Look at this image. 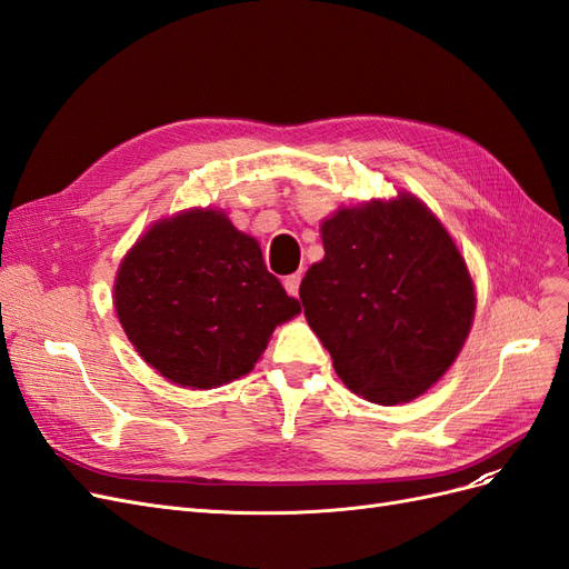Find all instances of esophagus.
I'll return each instance as SVG.
<instances>
[{
	"mask_svg": "<svg viewBox=\"0 0 569 569\" xmlns=\"http://www.w3.org/2000/svg\"><path fill=\"white\" fill-rule=\"evenodd\" d=\"M301 270L299 272H291V274H287L284 278V289H287V295H291V297H299V284H301Z\"/></svg>",
	"mask_w": 569,
	"mask_h": 569,
	"instance_id": "obj_1",
	"label": "esophagus"
}]
</instances>
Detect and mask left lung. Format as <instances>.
<instances>
[{"label": "left lung", "mask_w": 569, "mask_h": 569, "mask_svg": "<svg viewBox=\"0 0 569 569\" xmlns=\"http://www.w3.org/2000/svg\"><path fill=\"white\" fill-rule=\"evenodd\" d=\"M325 258L299 287L341 382L396 406L449 370L470 332L475 289L453 239L410 194L322 222Z\"/></svg>", "instance_id": "obj_1"}]
</instances>
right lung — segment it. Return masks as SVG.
Returning <instances> with one entry per match:
<instances>
[{
  "instance_id": "1",
  "label": "right lung",
  "mask_w": 569,
  "mask_h": 569,
  "mask_svg": "<svg viewBox=\"0 0 569 569\" xmlns=\"http://www.w3.org/2000/svg\"><path fill=\"white\" fill-rule=\"evenodd\" d=\"M113 295L132 347L192 389L247 375L274 325L301 311L268 272L256 239L218 211L157 222L120 263Z\"/></svg>"
}]
</instances>
